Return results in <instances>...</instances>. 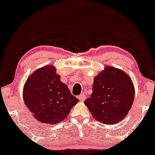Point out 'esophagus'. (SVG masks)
<instances>
[{
	"mask_svg": "<svg viewBox=\"0 0 155 155\" xmlns=\"http://www.w3.org/2000/svg\"><path fill=\"white\" fill-rule=\"evenodd\" d=\"M78 98H79V99L80 101H84L86 99V95L84 94H80L79 97H78Z\"/></svg>",
	"mask_w": 155,
	"mask_h": 155,
	"instance_id": "34e87169",
	"label": "esophagus"
}]
</instances>
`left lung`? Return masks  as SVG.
Here are the masks:
<instances>
[{
    "instance_id": "8db88e82",
    "label": "left lung",
    "mask_w": 155,
    "mask_h": 155,
    "mask_svg": "<svg viewBox=\"0 0 155 155\" xmlns=\"http://www.w3.org/2000/svg\"><path fill=\"white\" fill-rule=\"evenodd\" d=\"M91 97L84 101L97 121L115 124L127 116L133 104L134 87L130 76L124 71L112 66L94 78Z\"/></svg>"
}]
</instances>
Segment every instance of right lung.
Returning <instances> with one entry per match:
<instances>
[{
	"label": "right lung",
	"instance_id": "1",
	"mask_svg": "<svg viewBox=\"0 0 155 155\" xmlns=\"http://www.w3.org/2000/svg\"><path fill=\"white\" fill-rule=\"evenodd\" d=\"M23 98L34 118L52 125L64 120L79 101L61 81L52 65L39 68L29 76L23 87Z\"/></svg>",
	"mask_w": 155,
	"mask_h": 155
}]
</instances>
